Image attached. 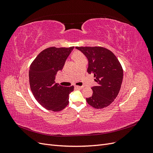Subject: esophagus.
I'll use <instances>...</instances> for the list:
<instances>
[{"instance_id": "34e87169", "label": "esophagus", "mask_w": 153, "mask_h": 153, "mask_svg": "<svg viewBox=\"0 0 153 153\" xmlns=\"http://www.w3.org/2000/svg\"><path fill=\"white\" fill-rule=\"evenodd\" d=\"M75 87L76 88V89H83V88H84V86H77V85H76V86H75Z\"/></svg>"}]
</instances>
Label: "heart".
Listing matches in <instances>:
<instances>
[{"label":"heart","instance_id":"1","mask_svg":"<svg viewBox=\"0 0 153 153\" xmlns=\"http://www.w3.org/2000/svg\"><path fill=\"white\" fill-rule=\"evenodd\" d=\"M74 57H75L76 61H77V60L84 59L85 56L81 52H76L75 53H74Z\"/></svg>","mask_w":153,"mask_h":153}]
</instances>
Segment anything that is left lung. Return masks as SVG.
Here are the masks:
<instances>
[{
	"instance_id": "1",
	"label": "left lung",
	"mask_w": 153,
	"mask_h": 153,
	"mask_svg": "<svg viewBox=\"0 0 153 153\" xmlns=\"http://www.w3.org/2000/svg\"><path fill=\"white\" fill-rule=\"evenodd\" d=\"M87 58V73L94 75L97 85L87 103L95 108H103L112 103L121 89L123 78V68L110 50L101 47H76Z\"/></svg>"
}]
</instances>
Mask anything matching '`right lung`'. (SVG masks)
Segmentation results:
<instances>
[{
  "label": "right lung",
  "mask_w": 153,
  "mask_h": 153,
  "mask_svg": "<svg viewBox=\"0 0 153 153\" xmlns=\"http://www.w3.org/2000/svg\"><path fill=\"white\" fill-rule=\"evenodd\" d=\"M73 48H48L39 53L30 64L29 76L31 91L37 101L48 110L59 112L69 103V95L74 86H61L55 80Z\"/></svg>",
  "instance_id": "add662e5"
}]
</instances>
